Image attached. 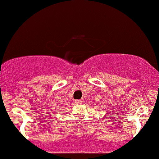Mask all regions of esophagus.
Returning <instances> with one entry per match:
<instances>
[{
    "mask_svg": "<svg viewBox=\"0 0 159 159\" xmlns=\"http://www.w3.org/2000/svg\"><path fill=\"white\" fill-rule=\"evenodd\" d=\"M75 102H76V104H78V105H80V104H81L82 102H83V101H82V100H76Z\"/></svg>",
    "mask_w": 159,
    "mask_h": 159,
    "instance_id": "esophagus-1",
    "label": "esophagus"
}]
</instances>
